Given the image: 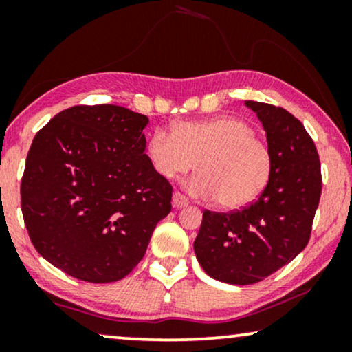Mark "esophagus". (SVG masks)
I'll list each match as a JSON object with an SVG mask.
<instances>
[{
	"instance_id": "1",
	"label": "esophagus",
	"mask_w": 352,
	"mask_h": 352,
	"mask_svg": "<svg viewBox=\"0 0 352 352\" xmlns=\"http://www.w3.org/2000/svg\"><path fill=\"white\" fill-rule=\"evenodd\" d=\"M187 205H189V199L182 195L181 192H175V195H173V206L175 208H184Z\"/></svg>"
}]
</instances>
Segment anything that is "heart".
<instances>
[{
    "label": "heart",
    "mask_w": 352,
    "mask_h": 352,
    "mask_svg": "<svg viewBox=\"0 0 352 352\" xmlns=\"http://www.w3.org/2000/svg\"><path fill=\"white\" fill-rule=\"evenodd\" d=\"M153 171L173 179L192 170V194L216 199L221 208L239 210L258 199L271 181L274 157L248 122L216 117L175 124L173 133L153 129L146 142Z\"/></svg>",
    "instance_id": "obj_1"
}]
</instances>
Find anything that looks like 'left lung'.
Returning a JSON list of instances; mask_svg holds the SVG:
<instances>
[{"label": "left lung", "instance_id": "obj_1", "mask_svg": "<svg viewBox=\"0 0 352 352\" xmlns=\"http://www.w3.org/2000/svg\"><path fill=\"white\" fill-rule=\"evenodd\" d=\"M247 105L266 129L274 157L271 181L243 208L205 210L194 242L204 271L235 285L264 280L306 247L322 194L319 153L300 120L277 105Z\"/></svg>", "mask_w": 352, "mask_h": 352}]
</instances>
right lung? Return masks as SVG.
<instances>
[{"label":"right lung","mask_w":352,"mask_h":352,"mask_svg":"<svg viewBox=\"0 0 352 352\" xmlns=\"http://www.w3.org/2000/svg\"><path fill=\"white\" fill-rule=\"evenodd\" d=\"M147 123L120 105H74L33 138L21 208L33 247L52 266L105 283L144 258L173 197L144 153Z\"/></svg>","instance_id":"1"}]
</instances>
